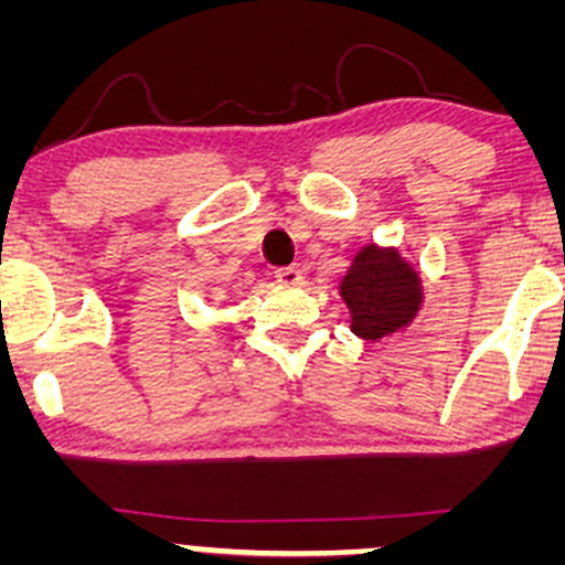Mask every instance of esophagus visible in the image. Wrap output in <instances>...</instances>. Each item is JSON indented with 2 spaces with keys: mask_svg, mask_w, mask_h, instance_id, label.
Segmentation results:
<instances>
[{
  "mask_svg": "<svg viewBox=\"0 0 565 565\" xmlns=\"http://www.w3.org/2000/svg\"><path fill=\"white\" fill-rule=\"evenodd\" d=\"M274 274H276V281H281V284H300L302 281V274L297 265H278Z\"/></svg>",
  "mask_w": 565,
  "mask_h": 565,
  "instance_id": "34e87169",
  "label": "esophagus"
}]
</instances>
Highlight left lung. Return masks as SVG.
Listing matches in <instances>:
<instances>
[{
    "label": "left lung",
    "mask_w": 565,
    "mask_h": 565,
    "mask_svg": "<svg viewBox=\"0 0 565 565\" xmlns=\"http://www.w3.org/2000/svg\"><path fill=\"white\" fill-rule=\"evenodd\" d=\"M340 295L353 316V332L364 340L398 332L423 302L417 274L401 260L398 252L377 246H366L355 255L340 284Z\"/></svg>",
    "instance_id": "8db88e82"
}]
</instances>
